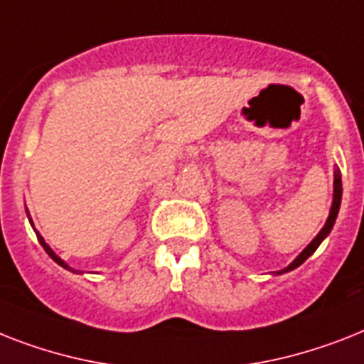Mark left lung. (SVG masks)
<instances>
[{
    "label": "left lung",
    "instance_id": "1",
    "mask_svg": "<svg viewBox=\"0 0 364 364\" xmlns=\"http://www.w3.org/2000/svg\"><path fill=\"white\" fill-rule=\"evenodd\" d=\"M341 202H342V179H341V170L338 168H335V183H333V203H331V209H329V217H327L326 224H323V228L318 232V235H316L312 241H310L309 245L305 247V250L297 256V258L291 262V264L288 265V267L280 269V271H277L274 274H282V273H288V271H294L295 267H299L303 262H305L309 256H312V254L316 252V249L320 247L321 241L327 237L331 233V230H333V226H335V220L336 217H338V209H341Z\"/></svg>",
    "mask_w": 364,
    "mask_h": 364
}]
</instances>
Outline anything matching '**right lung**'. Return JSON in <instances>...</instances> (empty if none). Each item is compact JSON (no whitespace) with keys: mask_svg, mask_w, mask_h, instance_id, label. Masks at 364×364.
Segmentation results:
<instances>
[{"mask_svg":"<svg viewBox=\"0 0 364 364\" xmlns=\"http://www.w3.org/2000/svg\"><path fill=\"white\" fill-rule=\"evenodd\" d=\"M26 213H28L29 224H31V226H33V220H31V217H29V211H28V209H26ZM33 230H35V226H33ZM35 233H37V239H38V243L43 245V249H44V250H46V254H48L50 258L54 259L55 264H58V265H61V267H63V269H69V271H73V273H80V271H76V269H73V267H70V265H69V264H67V262H63V259L59 258V256H58V254H55V252H54V250L50 249V245H48V243H46V241H44V237H43V235H41V233H38V232H37V230H35Z\"/></svg>","mask_w":364,"mask_h":364,"instance_id":"add662e5","label":"right lung"}]
</instances>
